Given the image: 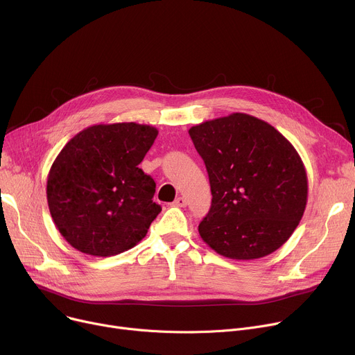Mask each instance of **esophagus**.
<instances>
[{"instance_id": "obj_1", "label": "esophagus", "mask_w": 355, "mask_h": 355, "mask_svg": "<svg viewBox=\"0 0 355 355\" xmlns=\"http://www.w3.org/2000/svg\"><path fill=\"white\" fill-rule=\"evenodd\" d=\"M186 205H187V202H186L184 198H178V199L173 202V206H176V207H184Z\"/></svg>"}]
</instances>
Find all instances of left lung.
<instances>
[{
  "label": "left lung",
  "mask_w": 355,
  "mask_h": 355,
  "mask_svg": "<svg viewBox=\"0 0 355 355\" xmlns=\"http://www.w3.org/2000/svg\"><path fill=\"white\" fill-rule=\"evenodd\" d=\"M189 135L213 194L199 224L203 241L231 259H257L281 248L307 203V175L293 145L244 112L194 125Z\"/></svg>",
  "instance_id": "8db88e82"
}]
</instances>
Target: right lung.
<instances>
[{
	"label": "right lung",
	"mask_w": 355,
	"mask_h": 355,
	"mask_svg": "<svg viewBox=\"0 0 355 355\" xmlns=\"http://www.w3.org/2000/svg\"><path fill=\"white\" fill-rule=\"evenodd\" d=\"M157 130L137 123L98 124L74 135L48 175L51 216L77 251L112 257L135 247L161 213L155 182L138 165Z\"/></svg>",
	"instance_id": "right-lung-1"
}]
</instances>
